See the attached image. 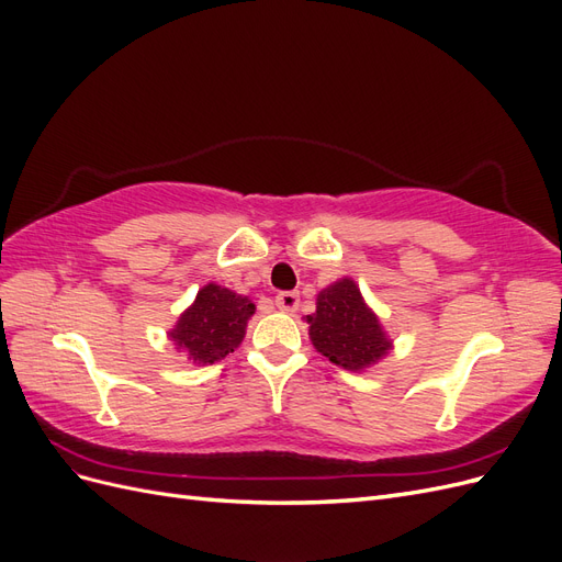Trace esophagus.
Instances as JSON below:
<instances>
[{
  "label": "esophagus",
  "instance_id": "esophagus-1",
  "mask_svg": "<svg viewBox=\"0 0 562 562\" xmlns=\"http://www.w3.org/2000/svg\"><path fill=\"white\" fill-rule=\"evenodd\" d=\"M300 304V295L295 291H283L277 295V307L283 312H295Z\"/></svg>",
  "mask_w": 562,
  "mask_h": 562
}]
</instances>
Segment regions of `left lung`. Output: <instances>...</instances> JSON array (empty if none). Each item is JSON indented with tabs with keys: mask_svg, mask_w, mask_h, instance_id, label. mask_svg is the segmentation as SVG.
Masks as SVG:
<instances>
[{
	"mask_svg": "<svg viewBox=\"0 0 562 562\" xmlns=\"http://www.w3.org/2000/svg\"><path fill=\"white\" fill-rule=\"evenodd\" d=\"M307 323L316 351L351 372L378 363L391 349L380 318L351 279L323 288L316 297V312L307 316Z\"/></svg>",
	"mask_w": 562,
	"mask_h": 562,
	"instance_id": "left-lung-1",
	"label": "left lung"
}]
</instances>
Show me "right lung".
Wrapping results in <instances>:
<instances>
[{
    "label": "right lung",
    "instance_id": "1",
    "mask_svg": "<svg viewBox=\"0 0 562 562\" xmlns=\"http://www.w3.org/2000/svg\"><path fill=\"white\" fill-rule=\"evenodd\" d=\"M252 314L255 304L248 297L217 283H206L196 293L192 307L180 314L168 337L178 349L187 351L192 363H215L241 345Z\"/></svg>",
    "mask_w": 562,
    "mask_h": 562
}]
</instances>
